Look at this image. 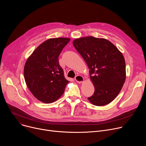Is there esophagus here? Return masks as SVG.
Segmentation results:
<instances>
[{
    "label": "esophagus",
    "mask_w": 146,
    "mask_h": 146,
    "mask_svg": "<svg viewBox=\"0 0 146 146\" xmlns=\"http://www.w3.org/2000/svg\"><path fill=\"white\" fill-rule=\"evenodd\" d=\"M75 80L78 82V83H82L83 80H84V78L82 76H80V75H78L76 76L75 78H74Z\"/></svg>",
    "instance_id": "obj_1"
}]
</instances>
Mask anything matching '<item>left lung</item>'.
I'll return each mask as SVG.
<instances>
[{"mask_svg": "<svg viewBox=\"0 0 146 146\" xmlns=\"http://www.w3.org/2000/svg\"><path fill=\"white\" fill-rule=\"evenodd\" d=\"M73 44L90 69L95 92L89 101L96 106L110 104L119 94L125 80L123 55L104 38L83 37L74 40Z\"/></svg>", "mask_w": 146, "mask_h": 146, "instance_id": "obj_1", "label": "left lung"}]
</instances>
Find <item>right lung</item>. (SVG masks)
<instances>
[{
	"mask_svg": "<svg viewBox=\"0 0 146 146\" xmlns=\"http://www.w3.org/2000/svg\"><path fill=\"white\" fill-rule=\"evenodd\" d=\"M70 38H51L42 42L28 58L24 78L33 95L44 103H51L64 93L69 82L58 62V56Z\"/></svg>",
	"mask_w": 146,
	"mask_h": 146,
	"instance_id": "right-lung-1",
	"label": "right lung"
}]
</instances>
